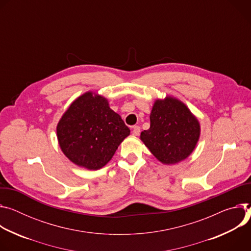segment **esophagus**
<instances>
[{"label": "esophagus", "mask_w": 251, "mask_h": 251, "mask_svg": "<svg viewBox=\"0 0 251 251\" xmlns=\"http://www.w3.org/2000/svg\"><path fill=\"white\" fill-rule=\"evenodd\" d=\"M140 132H141V127L140 126H132V134L133 135H138V134H140Z\"/></svg>", "instance_id": "1"}]
</instances>
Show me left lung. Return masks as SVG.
<instances>
[{
	"instance_id": "obj_1",
	"label": "left lung",
	"mask_w": 251,
	"mask_h": 251,
	"mask_svg": "<svg viewBox=\"0 0 251 251\" xmlns=\"http://www.w3.org/2000/svg\"><path fill=\"white\" fill-rule=\"evenodd\" d=\"M150 119L151 126L142 131L141 140L160 162L176 164L196 149L201 125L181 100L170 96L156 100Z\"/></svg>"
}]
</instances>
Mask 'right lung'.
Instances as JSON below:
<instances>
[{"label":"right lung","mask_w":251,"mask_h":251,"mask_svg":"<svg viewBox=\"0 0 251 251\" xmlns=\"http://www.w3.org/2000/svg\"><path fill=\"white\" fill-rule=\"evenodd\" d=\"M130 133L105 98L88 92L75 99L57 126L64 154L87 170L101 169Z\"/></svg>","instance_id":"add662e5"}]
</instances>
